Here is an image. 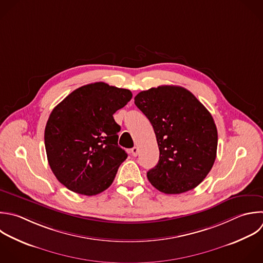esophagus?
<instances>
[{
  "mask_svg": "<svg viewBox=\"0 0 263 263\" xmlns=\"http://www.w3.org/2000/svg\"><path fill=\"white\" fill-rule=\"evenodd\" d=\"M130 152H132V154H133V156H138V154H139V148H138V147H134V148L130 149Z\"/></svg>",
  "mask_w": 263,
  "mask_h": 263,
  "instance_id": "obj_1",
  "label": "esophagus"
}]
</instances>
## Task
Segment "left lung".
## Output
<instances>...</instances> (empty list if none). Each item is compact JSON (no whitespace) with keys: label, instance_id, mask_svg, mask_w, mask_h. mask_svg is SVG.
<instances>
[{"label":"left lung","instance_id":"1","mask_svg":"<svg viewBox=\"0 0 263 263\" xmlns=\"http://www.w3.org/2000/svg\"><path fill=\"white\" fill-rule=\"evenodd\" d=\"M135 104L151 122L159 149L158 163L147 173L150 183L166 194L199 185L217 153L218 133L211 113L181 86L141 91Z\"/></svg>","mask_w":263,"mask_h":263}]
</instances>
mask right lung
I'll use <instances>...</instances> for the list:
<instances>
[{
  "instance_id": "1",
  "label": "right lung",
  "mask_w": 263,
  "mask_h": 263,
  "mask_svg": "<svg viewBox=\"0 0 263 263\" xmlns=\"http://www.w3.org/2000/svg\"><path fill=\"white\" fill-rule=\"evenodd\" d=\"M133 93L96 82L71 92L51 112L44 141L48 163L69 190L96 195L111 186L126 152L118 146L113 114Z\"/></svg>"
}]
</instances>
